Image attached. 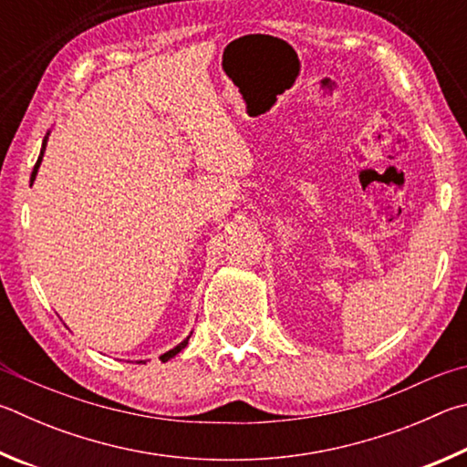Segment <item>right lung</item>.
<instances>
[{
	"label": "right lung",
	"mask_w": 467,
	"mask_h": 467,
	"mask_svg": "<svg viewBox=\"0 0 467 467\" xmlns=\"http://www.w3.org/2000/svg\"><path fill=\"white\" fill-rule=\"evenodd\" d=\"M45 147H47V137H45V141H43V150H40V155H38V160H36V163H35V170H32V176H30V182H35V178H36V171H38V168H40V161H43V153H45ZM188 338H191V337H188ZM188 338L186 340H182V342H180V345L178 347H174V348H171V350H168V353H163L160 358H161V361L163 363H166V361H170V358L171 357H176L178 353H180V350H182L186 345H188Z\"/></svg>",
	"instance_id": "add662e5"
}]
</instances>
